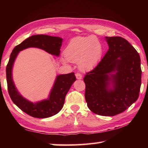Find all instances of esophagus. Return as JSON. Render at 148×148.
Wrapping results in <instances>:
<instances>
[{
    "label": "esophagus",
    "mask_w": 148,
    "mask_h": 148,
    "mask_svg": "<svg viewBox=\"0 0 148 148\" xmlns=\"http://www.w3.org/2000/svg\"><path fill=\"white\" fill-rule=\"evenodd\" d=\"M76 77L77 79H82V75L79 73H77L76 74Z\"/></svg>",
    "instance_id": "esophagus-1"
}]
</instances>
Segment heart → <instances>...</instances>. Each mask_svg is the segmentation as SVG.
<instances>
[{"instance_id":"1","label":"heart","mask_w":148,"mask_h":148,"mask_svg":"<svg viewBox=\"0 0 148 148\" xmlns=\"http://www.w3.org/2000/svg\"><path fill=\"white\" fill-rule=\"evenodd\" d=\"M103 46L100 40L95 36L77 37L72 39L64 51L65 58L62 59L63 64L68 62L76 63L81 71L92 70L101 60Z\"/></svg>"}]
</instances>
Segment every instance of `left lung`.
<instances>
[{"mask_svg":"<svg viewBox=\"0 0 148 148\" xmlns=\"http://www.w3.org/2000/svg\"><path fill=\"white\" fill-rule=\"evenodd\" d=\"M109 49L93 71L84 77L85 99L97 114L113 116L136 101L141 85L140 58L128 40L106 37Z\"/></svg>","mask_w":148,"mask_h":148,"instance_id":"left-lung-1","label":"left lung"}]
</instances>
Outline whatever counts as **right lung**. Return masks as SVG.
<instances>
[{
    "instance_id": "add662e5",
    "label": "right lung",
    "mask_w": 148,
    "mask_h": 148,
    "mask_svg": "<svg viewBox=\"0 0 148 148\" xmlns=\"http://www.w3.org/2000/svg\"><path fill=\"white\" fill-rule=\"evenodd\" d=\"M63 39L48 35H34L23 40L12 50L6 67V79L9 96L21 111L34 118H46L57 114L64 104L65 98L72 84L76 80L74 72L56 76L48 98L36 102L25 98L18 92L12 78V67L18 55L22 50L36 48L59 56Z\"/></svg>"
}]
</instances>
